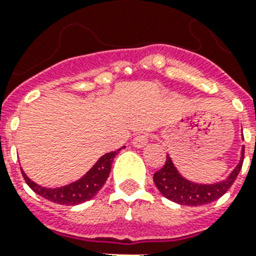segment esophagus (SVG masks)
I'll use <instances>...</instances> for the list:
<instances>
[{
  "instance_id": "obj_1",
  "label": "esophagus",
  "mask_w": 256,
  "mask_h": 256,
  "mask_svg": "<svg viewBox=\"0 0 256 256\" xmlns=\"http://www.w3.org/2000/svg\"><path fill=\"white\" fill-rule=\"evenodd\" d=\"M148 138H150V134H148V132H140V134L136 136V138L132 140V144L138 148H144L148 144Z\"/></svg>"
}]
</instances>
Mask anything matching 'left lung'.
<instances>
[{"mask_svg":"<svg viewBox=\"0 0 256 256\" xmlns=\"http://www.w3.org/2000/svg\"><path fill=\"white\" fill-rule=\"evenodd\" d=\"M243 158H244V146L242 148V158L228 178L215 184H198L183 178L174 168L170 156H168L164 168L156 171L152 179L164 198L183 206H202L214 202L226 194L242 168Z\"/></svg>","mask_w":256,"mask_h":256,"instance_id":"1","label":"left lung"}]
</instances>
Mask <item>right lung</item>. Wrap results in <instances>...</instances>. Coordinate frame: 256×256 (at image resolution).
<instances>
[{"instance_id":"add662e5","label":"right lung","mask_w":256,"mask_h":256,"mask_svg":"<svg viewBox=\"0 0 256 256\" xmlns=\"http://www.w3.org/2000/svg\"><path fill=\"white\" fill-rule=\"evenodd\" d=\"M120 150V148H118L116 152H108L104 156H100L98 162L80 180L70 183L68 186L58 187V188H46V187L40 186L37 183H34L33 180H30L24 171H21V172L25 182L28 183V186L36 194L41 195L42 198L48 199L50 202L58 203V204L74 206V204H80V203H84L88 199H92L102 188L108 174H110V170H112V160L116 158V152Z\"/></svg>"}]
</instances>
